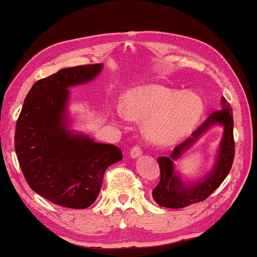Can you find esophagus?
Segmentation results:
<instances>
[{"mask_svg":"<svg viewBox=\"0 0 257 257\" xmlns=\"http://www.w3.org/2000/svg\"><path fill=\"white\" fill-rule=\"evenodd\" d=\"M142 154H143V151H142V149L139 146H134L133 149H132V151H130V156H132L133 159L141 158Z\"/></svg>","mask_w":257,"mask_h":257,"instance_id":"1","label":"esophagus"}]
</instances>
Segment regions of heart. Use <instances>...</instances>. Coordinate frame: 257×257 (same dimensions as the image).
<instances>
[{"label": "heart", "instance_id": "heart-1", "mask_svg": "<svg viewBox=\"0 0 257 257\" xmlns=\"http://www.w3.org/2000/svg\"><path fill=\"white\" fill-rule=\"evenodd\" d=\"M203 108L201 97L195 93L158 85L130 89L122 101L123 114L133 120H147V137L158 144L176 142L188 134Z\"/></svg>", "mask_w": 257, "mask_h": 257}]
</instances>
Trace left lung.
Returning a JSON list of instances; mask_svg holds the SVG:
<instances>
[{"label": "left lung", "mask_w": 257, "mask_h": 257, "mask_svg": "<svg viewBox=\"0 0 257 257\" xmlns=\"http://www.w3.org/2000/svg\"><path fill=\"white\" fill-rule=\"evenodd\" d=\"M219 124L224 135L218 148L216 162L210 173L197 182H185L174 170V161L192 146L207 130ZM234 156L232 108L224 97L221 98V110L214 111L191 134V136L173 150L172 154L158 159L161 179L153 193L154 201L160 206L182 208L203 202L219 187L231 170Z\"/></svg>", "instance_id": "1"}]
</instances>
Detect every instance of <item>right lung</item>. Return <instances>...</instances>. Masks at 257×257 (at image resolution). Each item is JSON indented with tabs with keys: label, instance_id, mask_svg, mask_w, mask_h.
I'll return each mask as SVG.
<instances>
[{
	"label": "right lung",
	"instance_id": "obj_1",
	"mask_svg": "<svg viewBox=\"0 0 257 257\" xmlns=\"http://www.w3.org/2000/svg\"><path fill=\"white\" fill-rule=\"evenodd\" d=\"M102 69V63L66 68L36 81L17 121L15 150L26 181L56 205H92L104 172L122 160L119 147L69 128V88L94 80Z\"/></svg>",
	"mask_w": 257,
	"mask_h": 257
}]
</instances>
